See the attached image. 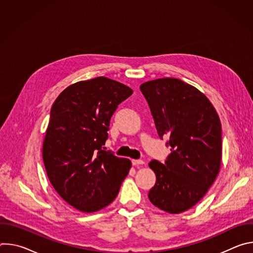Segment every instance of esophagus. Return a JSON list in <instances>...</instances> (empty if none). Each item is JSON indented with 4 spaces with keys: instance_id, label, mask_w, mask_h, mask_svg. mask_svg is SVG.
<instances>
[{
    "instance_id": "34e87169",
    "label": "esophagus",
    "mask_w": 253,
    "mask_h": 253,
    "mask_svg": "<svg viewBox=\"0 0 253 253\" xmlns=\"http://www.w3.org/2000/svg\"><path fill=\"white\" fill-rule=\"evenodd\" d=\"M132 164H133L134 166H138V165L144 164V161H143V160H138V159H133V160H132Z\"/></svg>"
}]
</instances>
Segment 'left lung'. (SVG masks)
Returning a JSON list of instances; mask_svg holds the SVG:
<instances>
[{"label": "left lung", "mask_w": 253, "mask_h": 253, "mask_svg": "<svg viewBox=\"0 0 253 253\" xmlns=\"http://www.w3.org/2000/svg\"><path fill=\"white\" fill-rule=\"evenodd\" d=\"M140 90L159 137H168L171 147L165 164L149 163L156 175L149 200L165 212H184L203 198L220 171L219 116L201 91L176 78L151 80Z\"/></svg>", "instance_id": "obj_1"}]
</instances>
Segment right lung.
<instances>
[{
  "instance_id": "add662e5",
  "label": "right lung",
  "mask_w": 253,
  "mask_h": 253,
  "mask_svg": "<svg viewBox=\"0 0 253 253\" xmlns=\"http://www.w3.org/2000/svg\"><path fill=\"white\" fill-rule=\"evenodd\" d=\"M133 90L97 77L68 86L55 100L43 141V160L51 184L71 206L99 211L117 196L132 166L103 150L110 119Z\"/></svg>"
}]
</instances>
